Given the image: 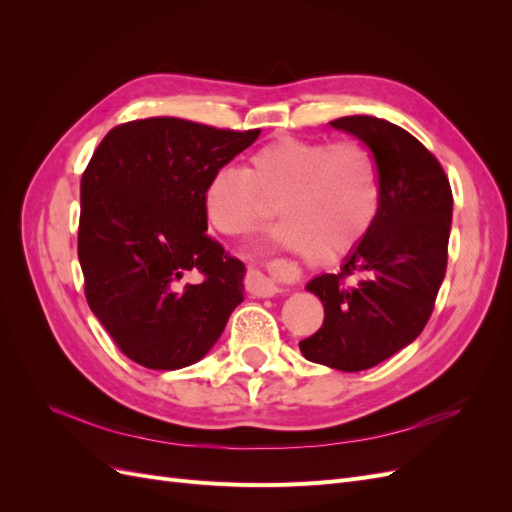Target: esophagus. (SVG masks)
<instances>
[{
  "mask_svg": "<svg viewBox=\"0 0 512 512\" xmlns=\"http://www.w3.org/2000/svg\"><path fill=\"white\" fill-rule=\"evenodd\" d=\"M245 288L250 294H254V297H275L277 292H282V288L277 286L273 280H269V277L250 267L247 269V275H245Z\"/></svg>",
  "mask_w": 512,
  "mask_h": 512,
  "instance_id": "esophagus-1",
  "label": "esophagus"
}]
</instances>
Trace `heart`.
I'll return each mask as SVG.
<instances>
[{"label":"heart","instance_id":"1","mask_svg":"<svg viewBox=\"0 0 512 512\" xmlns=\"http://www.w3.org/2000/svg\"><path fill=\"white\" fill-rule=\"evenodd\" d=\"M382 200L378 164L359 141L277 138L250 156L247 170L224 166L205 185L207 226L241 237L284 203L277 243L316 258L354 252L374 228Z\"/></svg>","mask_w":512,"mask_h":512}]
</instances>
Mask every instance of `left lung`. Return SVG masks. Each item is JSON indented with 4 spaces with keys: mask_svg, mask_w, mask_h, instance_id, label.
Returning <instances> with one entry per match:
<instances>
[{
    "mask_svg": "<svg viewBox=\"0 0 512 512\" xmlns=\"http://www.w3.org/2000/svg\"><path fill=\"white\" fill-rule=\"evenodd\" d=\"M331 126L369 147L382 200L374 228L342 271L322 273L305 286L322 301L324 322L299 348L312 363L361 371L425 329L446 273L453 192L436 156L395 123L352 115ZM350 274L360 282L348 285Z\"/></svg>",
    "mask_w": 512,
    "mask_h": 512,
    "instance_id": "1",
    "label": "left lung"
}]
</instances>
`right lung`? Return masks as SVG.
<instances>
[{"mask_svg":"<svg viewBox=\"0 0 512 512\" xmlns=\"http://www.w3.org/2000/svg\"><path fill=\"white\" fill-rule=\"evenodd\" d=\"M258 134L149 117L113 128L91 156L79 220L85 297L134 363L200 361L243 301L245 265L205 232L203 194Z\"/></svg>","mask_w":512,"mask_h":512,"instance_id":"right-lung-1","label":"right lung"}]
</instances>
